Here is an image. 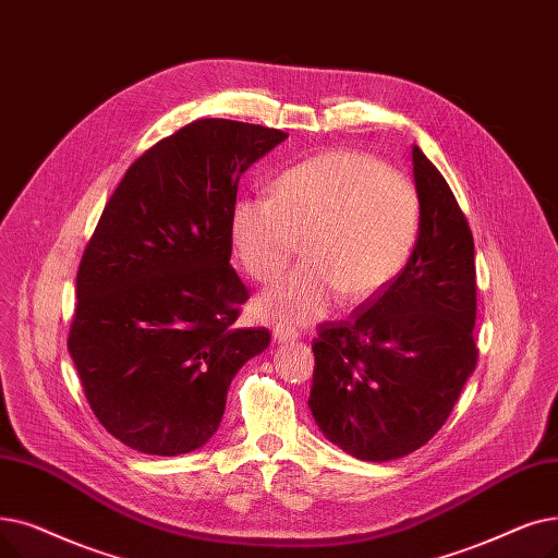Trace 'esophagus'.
Returning a JSON list of instances; mask_svg holds the SVG:
<instances>
[{"label": "esophagus", "instance_id": "esophagus-1", "mask_svg": "<svg viewBox=\"0 0 558 558\" xmlns=\"http://www.w3.org/2000/svg\"><path fill=\"white\" fill-rule=\"evenodd\" d=\"M296 337H299V332H296L294 328L284 326V324H278V326L274 328V339H276L278 344H280V342H292V339H296Z\"/></svg>", "mask_w": 558, "mask_h": 558}]
</instances>
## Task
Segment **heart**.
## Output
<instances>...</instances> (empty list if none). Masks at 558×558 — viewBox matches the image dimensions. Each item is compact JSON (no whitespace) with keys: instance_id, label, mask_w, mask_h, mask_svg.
I'll return each mask as SVG.
<instances>
[{"instance_id":"obj_1","label":"heart","mask_w":558,"mask_h":558,"mask_svg":"<svg viewBox=\"0 0 558 558\" xmlns=\"http://www.w3.org/2000/svg\"><path fill=\"white\" fill-rule=\"evenodd\" d=\"M420 196L408 175L355 150H330L284 171L274 198L246 196L230 214L234 253L257 282L276 280L305 239L307 264L257 301L266 319L303 326L347 294L362 303L390 284L415 246Z\"/></svg>"}]
</instances>
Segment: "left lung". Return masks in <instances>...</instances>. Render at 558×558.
Here are the masks:
<instances>
[{"instance_id": "8db88e82", "label": "left lung", "mask_w": 558, "mask_h": 558, "mask_svg": "<svg viewBox=\"0 0 558 558\" xmlns=\"http://www.w3.org/2000/svg\"><path fill=\"white\" fill-rule=\"evenodd\" d=\"M420 230L403 271L349 322L319 326L307 405L360 460L413 453L442 428L476 367L474 239L442 173L413 148Z\"/></svg>"}]
</instances>
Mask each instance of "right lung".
I'll return each instance as SVG.
<instances>
[{
    "label": "right lung",
    "mask_w": 558,
    "mask_h": 558,
    "mask_svg": "<svg viewBox=\"0 0 558 558\" xmlns=\"http://www.w3.org/2000/svg\"><path fill=\"white\" fill-rule=\"evenodd\" d=\"M287 138L201 118L145 150L105 205L77 271L68 351L90 410L134 451L180 456L216 433L234 374L271 342L236 328L239 178Z\"/></svg>",
    "instance_id": "right-lung-1"
}]
</instances>
